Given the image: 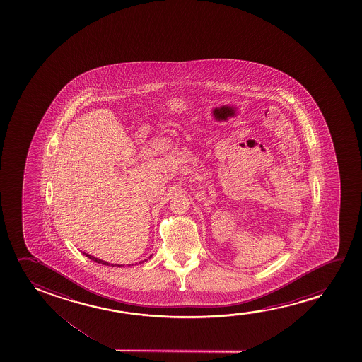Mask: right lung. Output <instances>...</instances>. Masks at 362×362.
Here are the masks:
<instances>
[{
  "label": "right lung",
  "mask_w": 362,
  "mask_h": 362,
  "mask_svg": "<svg viewBox=\"0 0 362 362\" xmlns=\"http://www.w3.org/2000/svg\"><path fill=\"white\" fill-rule=\"evenodd\" d=\"M83 253H84L86 257L90 258L91 261H95V262L101 263V264H105V266H112V267H114V264H112V263L110 264L109 262H106V261H103V259H99V258L94 257V256H91V255H88V253L85 252ZM151 257H152V256H151ZM144 261H146V259H144ZM142 262H144V261H142ZM136 264H137V263H136ZM115 266H116V264H115ZM117 267H121V266H119V264H117Z\"/></svg>",
  "instance_id": "obj_1"
}]
</instances>
